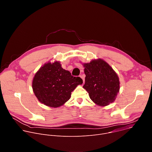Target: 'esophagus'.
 Wrapping results in <instances>:
<instances>
[{"instance_id": "34e87169", "label": "esophagus", "mask_w": 152, "mask_h": 152, "mask_svg": "<svg viewBox=\"0 0 152 152\" xmlns=\"http://www.w3.org/2000/svg\"><path fill=\"white\" fill-rule=\"evenodd\" d=\"M80 77L82 79V80H83V83H84V82H85V79H84V77H83L82 75H80Z\"/></svg>"}]
</instances>
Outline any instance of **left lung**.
<instances>
[{
    "mask_svg": "<svg viewBox=\"0 0 152 152\" xmlns=\"http://www.w3.org/2000/svg\"><path fill=\"white\" fill-rule=\"evenodd\" d=\"M83 65L86 75L83 88L93 102L102 106L114 102L120 90V81L113 68L102 59Z\"/></svg>",
    "mask_w": 152,
    "mask_h": 152,
    "instance_id": "left-lung-1",
    "label": "left lung"
}]
</instances>
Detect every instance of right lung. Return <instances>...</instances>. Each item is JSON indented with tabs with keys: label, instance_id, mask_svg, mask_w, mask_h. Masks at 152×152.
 Instances as JSON below:
<instances>
[{
	"label": "right lung",
	"instance_id": "right-lung-1",
	"mask_svg": "<svg viewBox=\"0 0 152 152\" xmlns=\"http://www.w3.org/2000/svg\"><path fill=\"white\" fill-rule=\"evenodd\" d=\"M83 83L80 77L72 76L61 67L59 62H49L35 73L32 81L33 91L38 100L48 106L58 107L67 102L72 92Z\"/></svg>",
	"mask_w": 152,
	"mask_h": 152
}]
</instances>
